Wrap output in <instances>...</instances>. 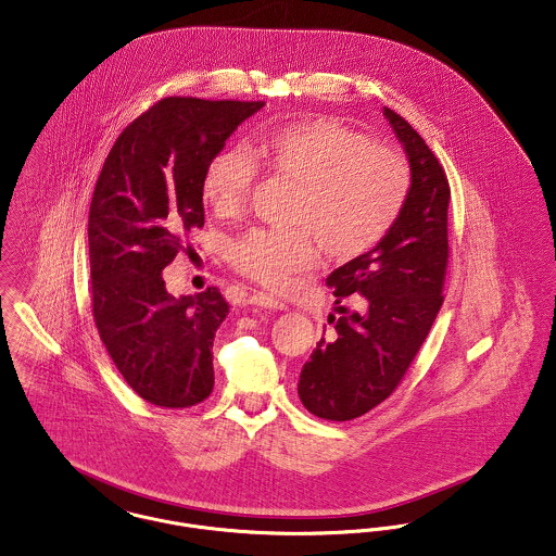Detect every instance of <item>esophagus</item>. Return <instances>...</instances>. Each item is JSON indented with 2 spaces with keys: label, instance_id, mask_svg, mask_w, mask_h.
<instances>
[{
  "label": "esophagus",
  "instance_id": "obj_1",
  "mask_svg": "<svg viewBox=\"0 0 556 556\" xmlns=\"http://www.w3.org/2000/svg\"><path fill=\"white\" fill-rule=\"evenodd\" d=\"M250 304H256V306H262V308H273V311H286V308H288V306H286L283 302H279L277 298L262 294V292H254V294L250 295Z\"/></svg>",
  "mask_w": 556,
  "mask_h": 556
}]
</instances>
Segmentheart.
I'll return each instance as SVG.
<instances>
[{
    "label": "heart",
    "mask_w": 556,
    "mask_h": 556,
    "mask_svg": "<svg viewBox=\"0 0 556 556\" xmlns=\"http://www.w3.org/2000/svg\"><path fill=\"white\" fill-rule=\"evenodd\" d=\"M256 169L295 185L290 225L304 227L252 229L230 243V264L273 290H283L317 261L315 238L331 261H357L371 252L391 232L412 189L409 167L396 151L338 119L306 117L264 128L245 153L218 151L201 180L205 205L218 216L239 214Z\"/></svg>",
    "instance_id": "obj_1"
}]
</instances>
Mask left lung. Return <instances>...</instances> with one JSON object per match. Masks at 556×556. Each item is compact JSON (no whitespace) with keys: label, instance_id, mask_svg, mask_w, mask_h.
I'll use <instances>...</instances> for the list:
<instances>
[{"label":"left lung","instance_id":"left-lung-1","mask_svg":"<svg viewBox=\"0 0 556 556\" xmlns=\"http://www.w3.org/2000/svg\"><path fill=\"white\" fill-rule=\"evenodd\" d=\"M384 117L409 160V197L371 252L327 277L336 304L351 300L355 311L338 306L342 317L329 315L333 329L317 342L298 382L302 405L331 422L359 418L391 396L443 304L450 182L422 136L389 106Z\"/></svg>","mask_w":556,"mask_h":556}]
</instances>
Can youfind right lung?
Wrapping results in <instances>:
<instances>
[{"instance_id":"right-lung-1","label":"right lung","mask_w":556,"mask_h":556,"mask_svg":"<svg viewBox=\"0 0 556 556\" xmlns=\"http://www.w3.org/2000/svg\"><path fill=\"white\" fill-rule=\"evenodd\" d=\"M264 102L169 97L115 140L90 203L92 311L106 353L131 391L191 407L214 389L212 346L229 304L218 288L174 298L164 270L203 227L207 162Z\"/></svg>"}]
</instances>
